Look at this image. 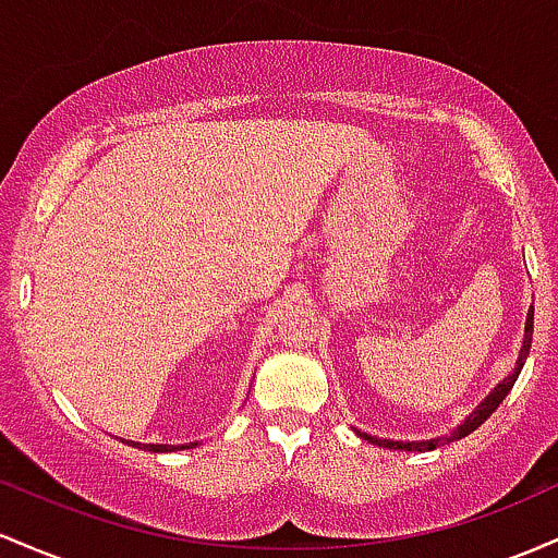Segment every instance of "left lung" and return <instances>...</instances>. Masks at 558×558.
Returning a JSON list of instances; mask_svg holds the SVG:
<instances>
[{
    "instance_id": "8db88e82",
    "label": "left lung",
    "mask_w": 558,
    "mask_h": 558,
    "mask_svg": "<svg viewBox=\"0 0 558 558\" xmlns=\"http://www.w3.org/2000/svg\"><path fill=\"white\" fill-rule=\"evenodd\" d=\"M532 324H535V308H530V313H527V327H524V342H522V350H519V361H517L514 374H509V377L500 381L496 390H493L490 396H487V398L482 400V403L477 405V411H474V414H469L466 422L461 424V427L456 429L453 435L446 437V440H442V437H440V440H427V442H398V440H379V437L363 435V432H361V437H366V440L374 442V446H385V448H392V450H432L435 446H440V442L461 440V437H466L469 432L477 429L482 422H487V416H490L493 411H496L498 405L504 403V398L509 396L511 387H514V381H517V377H519V372H522L524 361H527V353H530V345H532Z\"/></svg>"
}]
</instances>
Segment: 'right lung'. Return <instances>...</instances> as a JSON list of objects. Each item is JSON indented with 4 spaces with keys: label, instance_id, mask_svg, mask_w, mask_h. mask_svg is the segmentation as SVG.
I'll return each mask as SVG.
<instances>
[{
    "label": "right lung",
    "instance_id": "add662e5",
    "mask_svg": "<svg viewBox=\"0 0 558 558\" xmlns=\"http://www.w3.org/2000/svg\"><path fill=\"white\" fill-rule=\"evenodd\" d=\"M131 446H140L142 448V442H131ZM192 446H195V442H192ZM181 448H184V446H181ZM144 450H153V453H166V450H179V448L177 446H144Z\"/></svg>",
    "mask_w": 558,
    "mask_h": 558
}]
</instances>
